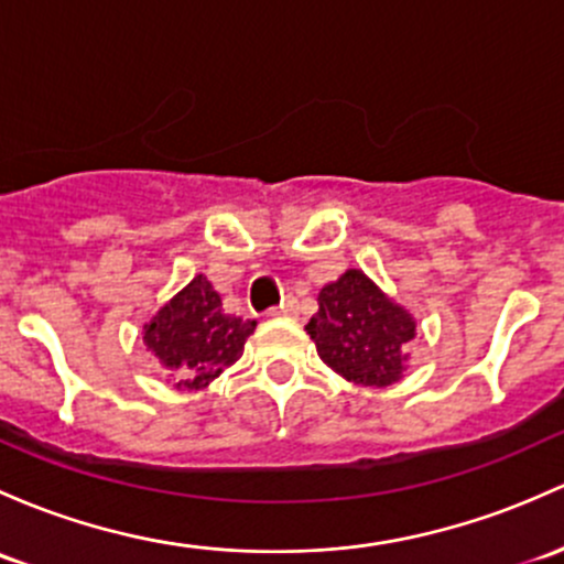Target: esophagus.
Listing matches in <instances>:
<instances>
[{
	"instance_id": "obj_1",
	"label": "esophagus",
	"mask_w": 564,
	"mask_h": 564,
	"mask_svg": "<svg viewBox=\"0 0 564 564\" xmlns=\"http://www.w3.org/2000/svg\"><path fill=\"white\" fill-rule=\"evenodd\" d=\"M297 311H300L297 300H294V297H286V300L281 302V305L272 307L270 316H297Z\"/></svg>"
}]
</instances>
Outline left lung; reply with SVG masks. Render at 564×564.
Wrapping results in <instances>:
<instances>
[{
    "mask_svg": "<svg viewBox=\"0 0 564 564\" xmlns=\"http://www.w3.org/2000/svg\"><path fill=\"white\" fill-rule=\"evenodd\" d=\"M318 357L359 387H391L402 378L416 322L361 270H346L318 292L307 322Z\"/></svg>",
    "mask_w": 564,
    "mask_h": 564,
    "instance_id": "left-lung-1",
    "label": "left lung"
}]
</instances>
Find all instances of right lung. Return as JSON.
<instances>
[{
    "instance_id": "add662e5",
    "label": "right lung",
    "mask_w": 564,
    "mask_h": 564,
    "mask_svg": "<svg viewBox=\"0 0 564 564\" xmlns=\"http://www.w3.org/2000/svg\"><path fill=\"white\" fill-rule=\"evenodd\" d=\"M257 322L224 313L221 297L197 275L142 327V340L177 389H205L242 357Z\"/></svg>"
}]
</instances>
